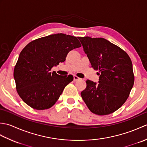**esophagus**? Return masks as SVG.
Returning a JSON list of instances; mask_svg holds the SVG:
<instances>
[{
  "label": "esophagus",
  "mask_w": 147,
  "mask_h": 147,
  "mask_svg": "<svg viewBox=\"0 0 147 147\" xmlns=\"http://www.w3.org/2000/svg\"><path fill=\"white\" fill-rule=\"evenodd\" d=\"M80 80H81V78H80L79 77H78L76 75L74 76V82H77V81H79Z\"/></svg>",
  "instance_id": "obj_1"
}]
</instances>
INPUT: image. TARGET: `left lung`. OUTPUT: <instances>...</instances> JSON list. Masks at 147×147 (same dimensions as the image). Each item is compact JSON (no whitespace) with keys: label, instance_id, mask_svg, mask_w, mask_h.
Listing matches in <instances>:
<instances>
[{"label":"left lung","instance_id":"obj_1","mask_svg":"<svg viewBox=\"0 0 147 147\" xmlns=\"http://www.w3.org/2000/svg\"><path fill=\"white\" fill-rule=\"evenodd\" d=\"M92 67L98 71V83L87 80L81 95L93 114L113 113L128 98L135 76L132 62L127 53L102 38L79 37Z\"/></svg>","mask_w":147,"mask_h":147}]
</instances>
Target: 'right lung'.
I'll use <instances>...</instances> for the list:
<instances>
[{"label": "right lung", "mask_w": 147, "mask_h": 147, "mask_svg": "<svg viewBox=\"0 0 147 147\" xmlns=\"http://www.w3.org/2000/svg\"><path fill=\"white\" fill-rule=\"evenodd\" d=\"M81 46L76 36L63 33L42 37L26 45L14 69L16 88L21 99L36 110L52 107L73 76L50 71L64 62L69 52Z\"/></svg>", "instance_id": "add662e5"}]
</instances>
